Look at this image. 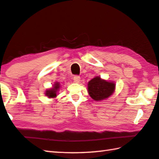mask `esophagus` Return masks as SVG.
Masks as SVG:
<instances>
[{"label":"esophagus","instance_id":"1","mask_svg":"<svg viewBox=\"0 0 159 159\" xmlns=\"http://www.w3.org/2000/svg\"><path fill=\"white\" fill-rule=\"evenodd\" d=\"M73 80H74V83H79L80 80V77L79 76H74L73 78Z\"/></svg>","mask_w":159,"mask_h":159}]
</instances>
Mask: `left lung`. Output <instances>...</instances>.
<instances>
[{
    "label": "left lung",
    "instance_id": "8db88e82",
    "mask_svg": "<svg viewBox=\"0 0 159 159\" xmlns=\"http://www.w3.org/2000/svg\"><path fill=\"white\" fill-rule=\"evenodd\" d=\"M115 83L95 76L88 83V92L92 99L97 102L105 100L114 93Z\"/></svg>",
    "mask_w": 159,
    "mask_h": 159
}]
</instances>
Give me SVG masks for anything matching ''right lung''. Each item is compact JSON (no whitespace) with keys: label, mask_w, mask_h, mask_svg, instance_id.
Returning a JSON list of instances; mask_svg holds the SVG:
<instances>
[{"label":"right lung","mask_w":159,"mask_h":159,"mask_svg":"<svg viewBox=\"0 0 159 159\" xmlns=\"http://www.w3.org/2000/svg\"><path fill=\"white\" fill-rule=\"evenodd\" d=\"M60 89V84L59 82H55L54 84L53 85V87L47 89L45 92L46 96L48 97V98H55L57 97V92L59 91Z\"/></svg>","instance_id":"1"}]
</instances>
